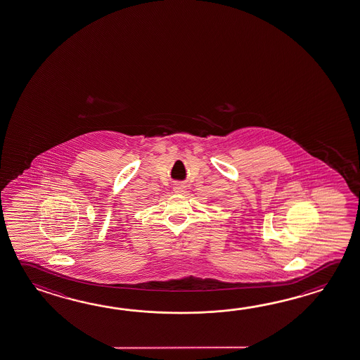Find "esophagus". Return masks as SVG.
I'll use <instances>...</instances> for the list:
<instances>
[{
  "mask_svg": "<svg viewBox=\"0 0 360 360\" xmlns=\"http://www.w3.org/2000/svg\"><path fill=\"white\" fill-rule=\"evenodd\" d=\"M173 191L178 193V195H184L186 193V186H184V184H176L173 187Z\"/></svg>",
  "mask_w": 360,
  "mask_h": 360,
  "instance_id": "34e87169",
  "label": "esophagus"
}]
</instances>
